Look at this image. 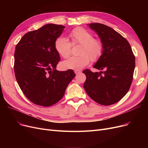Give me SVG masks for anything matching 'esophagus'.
Masks as SVG:
<instances>
[{"instance_id":"esophagus-1","label":"esophagus","mask_w":148,"mask_h":148,"mask_svg":"<svg viewBox=\"0 0 148 148\" xmlns=\"http://www.w3.org/2000/svg\"><path fill=\"white\" fill-rule=\"evenodd\" d=\"M81 72H82L81 70H75V73L76 75H78Z\"/></svg>"}]
</instances>
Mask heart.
<instances>
[{
  "label": "heart",
  "instance_id": "obj_1",
  "mask_svg": "<svg viewBox=\"0 0 148 148\" xmlns=\"http://www.w3.org/2000/svg\"><path fill=\"white\" fill-rule=\"evenodd\" d=\"M72 45L80 44L78 56L71 57L62 62V66L65 69L79 70L88 65L90 59L92 62L97 61L101 57L104 47L100 39L94 38L93 35L86 29L77 27L69 34ZM56 51L62 57L66 59L71 52V44L66 38L59 36L54 43Z\"/></svg>",
  "mask_w": 148,
  "mask_h": 148
}]
</instances>
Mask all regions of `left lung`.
<instances>
[{"label":"left lung","instance_id":"8db88e82","mask_svg":"<svg viewBox=\"0 0 148 148\" xmlns=\"http://www.w3.org/2000/svg\"><path fill=\"white\" fill-rule=\"evenodd\" d=\"M88 25L97 33L104 47L101 57L93 67L104 71L83 70L86 77L83 86L88 96L98 104H114L122 99L130 88L135 57L127 40L117 31L101 23Z\"/></svg>","mask_w":148,"mask_h":148}]
</instances>
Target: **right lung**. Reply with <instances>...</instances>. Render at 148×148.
<instances>
[{"mask_svg":"<svg viewBox=\"0 0 148 148\" xmlns=\"http://www.w3.org/2000/svg\"><path fill=\"white\" fill-rule=\"evenodd\" d=\"M65 28L60 25H45L26 33L16 46V79L26 97L36 105L48 107L59 102L75 77L73 70H56L60 58L54 43Z\"/></svg>","mask_w":148,"mask_h":148,"instance_id":"add662e5","label":"right lung"}]
</instances>
